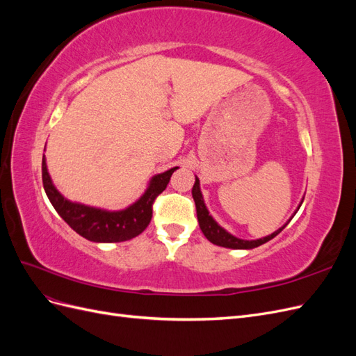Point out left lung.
<instances>
[{"mask_svg": "<svg viewBox=\"0 0 356 356\" xmlns=\"http://www.w3.org/2000/svg\"><path fill=\"white\" fill-rule=\"evenodd\" d=\"M191 195H193V199H195V202H196V212H197L199 227H200L202 233L204 234V238H207L209 242H212L213 245H218V246H222V248H230V250H252V248H257V246H260V245H263V243H266L268 241H272L275 236H277L279 233H281L286 227L288 222L293 220V217L297 213V211L300 209L301 203H303V200H305V197L301 199L297 209L294 211L293 215H291L289 220L282 225V227H279L272 234L264 236V238L254 239V241H245V239L236 238V236L229 233L224 227H221V225L217 221L213 220V217L209 213V211L207 208V204H204L203 195H202V191H200V181H199L197 177H196V181H195V186H193Z\"/></svg>", "mask_w": 356, "mask_h": 356, "instance_id": "obj_1", "label": "left lung"}]
</instances>
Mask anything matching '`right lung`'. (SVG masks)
<instances>
[{
  "mask_svg": "<svg viewBox=\"0 0 356 356\" xmlns=\"http://www.w3.org/2000/svg\"><path fill=\"white\" fill-rule=\"evenodd\" d=\"M177 169L178 166L149 178L143 196L127 208L118 211L96 208L67 199L53 184L46 156H42V186L60 218L84 239L96 243L124 242L136 238L147 229L153 217V202L166 188Z\"/></svg>",
  "mask_w": 356,
  "mask_h": 356,
  "instance_id": "add662e5",
  "label": "right lung"
}]
</instances>
